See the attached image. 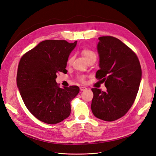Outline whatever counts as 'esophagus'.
Returning <instances> with one entry per match:
<instances>
[{
	"label": "esophagus",
	"mask_w": 156,
	"mask_h": 156,
	"mask_svg": "<svg viewBox=\"0 0 156 156\" xmlns=\"http://www.w3.org/2000/svg\"><path fill=\"white\" fill-rule=\"evenodd\" d=\"M80 91H84V90H87V88H86L84 87H80Z\"/></svg>",
	"instance_id": "obj_1"
}]
</instances>
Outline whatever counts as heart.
<instances>
[{"label": "heart", "instance_id": "heart-1", "mask_svg": "<svg viewBox=\"0 0 156 156\" xmlns=\"http://www.w3.org/2000/svg\"><path fill=\"white\" fill-rule=\"evenodd\" d=\"M80 53H81V54L83 55V57L85 58V59L88 62L90 60L93 59V58H96L97 57L95 53L92 50H91L90 48L87 47H84L81 50V51H80ZM72 61H73V57H69V58L67 61V64H70ZM85 79H86V76H84V75H80V76L77 77V79L81 83H84L85 81Z\"/></svg>", "mask_w": 156, "mask_h": 156}]
</instances>
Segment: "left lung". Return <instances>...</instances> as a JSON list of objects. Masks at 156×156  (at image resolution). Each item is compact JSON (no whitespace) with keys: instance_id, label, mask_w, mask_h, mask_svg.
Here are the masks:
<instances>
[{"instance_id":"1","label":"left lung","mask_w":156,"mask_h":156,"mask_svg":"<svg viewBox=\"0 0 156 156\" xmlns=\"http://www.w3.org/2000/svg\"><path fill=\"white\" fill-rule=\"evenodd\" d=\"M98 44L100 69L95 77L105 83L106 92L92 88L91 109L106 121L124 116L136 98L141 79L139 58L132 49L112 36L100 37Z\"/></svg>"}]
</instances>
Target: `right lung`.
<instances>
[{"mask_svg":"<svg viewBox=\"0 0 156 156\" xmlns=\"http://www.w3.org/2000/svg\"><path fill=\"white\" fill-rule=\"evenodd\" d=\"M77 41L46 40L27 51L19 63L17 84L26 108L39 121L57 124L69 117L77 86L61 88L57 74L66 73L67 61Z\"/></svg>","mask_w":156,"mask_h":156,"instance_id":"add662e5","label":"right lung"}]
</instances>
